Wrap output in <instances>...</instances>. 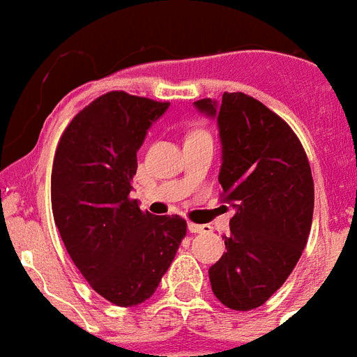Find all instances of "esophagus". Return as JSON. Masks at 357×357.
<instances>
[{
    "instance_id": "1",
    "label": "esophagus",
    "mask_w": 357,
    "mask_h": 357,
    "mask_svg": "<svg viewBox=\"0 0 357 357\" xmlns=\"http://www.w3.org/2000/svg\"><path fill=\"white\" fill-rule=\"evenodd\" d=\"M188 231H190V233L208 234V233H211V226H208V224H194V222H188Z\"/></svg>"
}]
</instances>
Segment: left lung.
<instances>
[{
	"label": "left lung",
	"instance_id": "left-lung-1",
	"mask_svg": "<svg viewBox=\"0 0 357 357\" xmlns=\"http://www.w3.org/2000/svg\"><path fill=\"white\" fill-rule=\"evenodd\" d=\"M217 117L222 142L218 183L234 208L226 252L210 266L215 297L236 311L259 307L288 279L313 220L314 186L306 151L278 114L243 92L199 99Z\"/></svg>",
	"mask_w": 357,
	"mask_h": 357
}]
</instances>
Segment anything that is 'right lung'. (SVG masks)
Masks as SVG:
<instances>
[{
    "label": "right lung",
    "instance_id": "right-lung-1",
    "mask_svg": "<svg viewBox=\"0 0 357 357\" xmlns=\"http://www.w3.org/2000/svg\"><path fill=\"white\" fill-rule=\"evenodd\" d=\"M167 108V101L107 92L76 114L54 153V224L83 278L115 306L155 294L186 234L185 218L155 217L130 197L137 151Z\"/></svg>",
    "mask_w": 357,
    "mask_h": 357
}]
</instances>
